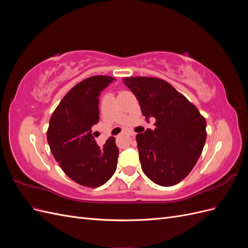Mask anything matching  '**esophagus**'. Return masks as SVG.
I'll list each match as a JSON object with an SVG mask.
<instances>
[{
  "label": "esophagus",
  "mask_w": 248,
  "mask_h": 248,
  "mask_svg": "<svg viewBox=\"0 0 248 248\" xmlns=\"http://www.w3.org/2000/svg\"><path fill=\"white\" fill-rule=\"evenodd\" d=\"M127 133H128L130 137H134V134H136V133H134L133 131H128V132H127Z\"/></svg>",
  "instance_id": "esophagus-1"
}]
</instances>
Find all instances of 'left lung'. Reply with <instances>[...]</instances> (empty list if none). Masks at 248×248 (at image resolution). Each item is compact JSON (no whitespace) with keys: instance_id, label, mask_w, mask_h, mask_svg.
<instances>
[{"instance_id":"obj_1","label":"left lung","mask_w":248,"mask_h":248,"mask_svg":"<svg viewBox=\"0 0 248 248\" xmlns=\"http://www.w3.org/2000/svg\"><path fill=\"white\" fill-rule=\"evenodd\" d=\"M123 82L137 97L146 121L156 120L154 129L137 136L142 171L160 186L182 181L205 146V118L166 80L137 77L124 78Z\"/></svg>"}]
</instances>
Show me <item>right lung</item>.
I'll return each mask as SVG.
<instances>
[{
  "label": "right lung",
  "mask_w": 248,
  "mask_h": 248,
  "mask_svg": "<svg viewBox=\"0 0 248 248\" xmlns=\"http://www.w3.org/2000/svg\"><path fill=\"white\" fill-rule=\"evenodd\" d=\"M111 77L97 76L74 86L51 115L47 141L52 156L65 174L87 187H99L114 175L119 149L115 138L100 148L93 136L99 122V96Z\"/></svg>",
  "instance_id": "add662e5"
}]
</instances>
